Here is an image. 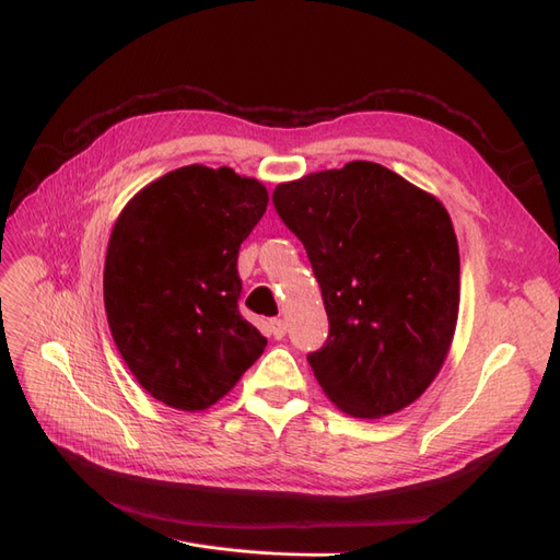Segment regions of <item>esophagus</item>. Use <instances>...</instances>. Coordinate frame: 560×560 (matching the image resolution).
<instances>
[{
	"mask_svg": "<svg viewBox=\"0 0 560 560\" xmlns=\"http://www.w3.org/2000/svg\"><path fill=\"white\" fill-rule=\"evenodd\" d=\"M265 330H267L269 338L281 340L285 335V322H283V318H269V322L265 324Z\"/></svg>",
	"mask_w": 560,
	"mask_h": 560,
	"instance_id": "obj_1",
	"label": "esophagus"
}]
</instances>
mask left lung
Returning a JSON list of instances; mask_svg holds the SVG:
<instances>
[{"mask_svg": "<svg viewBox=\"0 0 560 560\" xmlns=\"http://www.w3.org/2000/svg\"><path fill=\"white\" fill-rule=\"evenodd\" d=\"M271 201L322 285L330 332L307 361L324 394L363 420L418 401L448 359L459 314L445 206L375 162L279 183Z\"/></svg>", "mask_w": 560, "mask_h": 560, "instance_id": "1", "label": "left lung"}]
</instances>
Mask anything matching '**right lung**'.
<instances>
[{
  "mask_svg": "<svg viewBox=\"0 0 560 560\" xmlns=\"http://www.w3.org/2000/svg\"><path fill=\"white\" fill-rule=\"evenodd\" d=\"M267 187L191 164L124 206L105 255L112 340L156 401L201 412L230 394L267 338L238 314V246L267 211Z\"/></svg>",
  "mask_w": 560,
  "mask_h": 560,
  "instance_id": "right-lung-1",
  "label": "right lung"
}]
</instances>
